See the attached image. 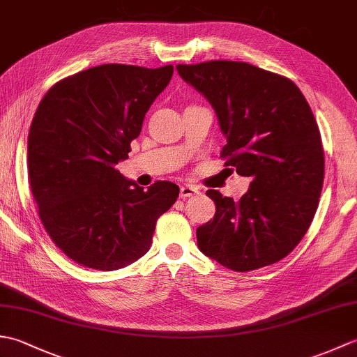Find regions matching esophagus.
<instances>
[{
  "mask_svg": "<svg viewBox=\"0 0 357 357\" xmlns=\"http://www.w3.org/2000/svg\"><path fill=\"white\" fill-rule=\"evenodd\" d=\"M198 193V188H195V187H192V185H187V184H184L183 187H181V190H179V195H181V198H190V196H193V195H196Z\"/></svg>",
  "mask_w": 357,
  "mask_h": 357,
  "instance_id": "1",
  "label": "esophagus"
}]
</instances>
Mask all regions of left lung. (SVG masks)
<instances>
[{
  "label": "left lung",
  "instance_id": "left-lung-1",
  "mask_svg": "<svg viewBox=\"0 0 357 357\" xmlns=\"http://www.w3.org/2000/svg\"><path fill=\"white\" fill-rule=\"evenodd\" d=\"M176 70L213 107L225 165L252 179L238 202L207 190L216 213L196 230L199 250L234 271L280 261L307 233L324 183L321 133L305 96L293 81L247 63Z\"/></svg>",
  "mask_w": 357,
  "mask_h": 357
}]
</instances>
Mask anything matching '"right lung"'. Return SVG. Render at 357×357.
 Listing matches in <instances>:
<instances>
[{"mask_svg":"<svg viewBox=\"0 0 357 357\" xmlns=\"http://www.w3.org/2000/svg\"><path fill=\"white\" fill-rule=\"evenodd\" d=\"M172 75L173 66L102 64L56 82L38 105L27 139L30 190L50 239L84 267L138 261L178 198L176 184L144 188L116 169Z\"/></svg>","mask_w":357,"mask_h":357,"instance_id":"right-lung-1","label":"right lung"}]
</instances>
